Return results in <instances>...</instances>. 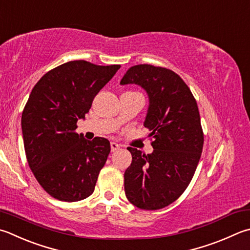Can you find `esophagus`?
<instances>
[{"mask_svg":"<svg viewBox=\"0 0 250 250\" xmlns=\"http://www.w3.org/2000/svg\"><path fill=\"white\" fill-rule=\"evenodd\" d=\"M121 148V146L117 144V143H114V141H112L111 143V150L112 151H116V150H119Z\"/></svg>","mask_w":250,"mask_h":250,"instance_id":"1","label":"esophagus"}]
</instances>
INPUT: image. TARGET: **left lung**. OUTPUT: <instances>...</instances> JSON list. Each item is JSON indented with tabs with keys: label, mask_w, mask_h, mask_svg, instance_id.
I'll return each instance as SVG.
<instances>
[{
	"label": "left lung",
	"mask_w": 250,
	"mask_h": 250,
	"mask_svg": "<svg viewBox=\"0 0 250 250\" xmlns=\"http://www.w3.org/2000/svg\"><path fill=\"white\" fill-rule=\"evenodd\" d=\"M122 84L136 83L148 93L145 127L151 130L153 152L128 147L131 164L124 174L127 199L144 210H158L180 198L196 172L204 147V131L196 99L173 70L135 65Z\"/></svg>",
	"instance_id": "obj_1"
}]
</instances>
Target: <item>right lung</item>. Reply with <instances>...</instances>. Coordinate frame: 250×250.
<instances>
[{
	"label": "right lung",
	"instance_id": "1",
	"mask_svg": "<svg viewBox=\"0 0 250 250\" xmlns=\"http://www.w3.org/2000/svg\"><path fill=\"white\" fill-rule=\"evenodd\" d=\"M120 67L70 61L49 70L32 88L21 114L23 147L36 180L55 199L79 201L95 190L110 141L87 140L75 130Z\"/></svg>",
	"mask_w": 250,
	"mask_h": 250
}]
</instances>
